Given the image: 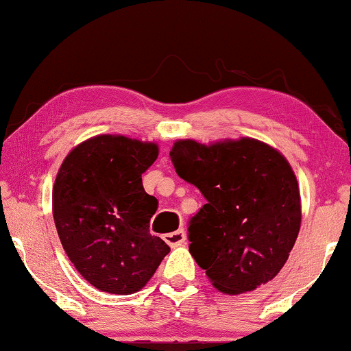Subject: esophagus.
<instances>
[{
    "label": "esophagus",
    "instance_id": "esophagus-1",
    "mask_svg": "<svg viewBox=\"0 0 351 351\" xmlns=\"http://www.w3.org/2000/svg\"><path fill=\"white\" fill-rule=\"evenodd\" d=\"M185 239H186V234H185L184 230H177V232L165 234V241L169 244L171 247L180 246V244L185 243Z\"/></svg>",
    "mask_w": 351,
    "mask_h": 351
}]
</instances>
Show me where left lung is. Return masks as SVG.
Segmentation results:
<instances>
[{
  "label": "left lung",
  "mask_w": 351,
  "mask_h": 351,
  "mask_svg": "<svg viewBox=\"0 0 351 351\" xmlns=\"http://www.w3.org/2000/svg\"><path fill=\"white\" fill-rule=\"evenodd\" d=\"M169 156L206 199L189 222V247L213 285L241 294L273 280L302 217L299 185L285 156L254 138L209 147L179 141Z\"/></svg>",
  "instance_id": "left-lung-1"
}]
</instances>
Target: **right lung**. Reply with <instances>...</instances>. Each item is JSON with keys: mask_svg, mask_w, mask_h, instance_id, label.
<instances>
[{"mask_svg": "<svg viewBox=\"0 0 351 351\" xmlns=\"http://www.w3.org/2000/svg\"><path fill=\"white\" fill-rule=\"evenodd\" d=\"M156 158L155 143L97 136L73 148L56 177L52 210L60 243L100 291L137 292L171 251L150 233L158 199L142 185Z\"/></svg>", "mask_w": 351, "mask_h": 351, "instance_id": "right-lung-1", "label": "right lung"}]
</instances>
